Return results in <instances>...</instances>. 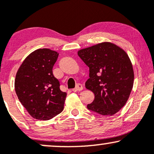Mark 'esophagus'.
I'll use <instances>...</instances> for the list:
<instances>
[{
	"instance_id": "1",
	"label": "esophagus",
	"mask_w": 154,
	"mask_h": 154,
	"mask_svg": "<svg viewBox=\"0 0 154 154\" xmlns=\"http://www.w3.org/2000/svg\"><path fill=\"white\" fill-rule=\"evenodd\" d=\"M83 89V87L82 85L81 84H77V86H76L75 88H74V89H72V91L73 92H77V91H82Z\"/></svg>"
}]
</instances>
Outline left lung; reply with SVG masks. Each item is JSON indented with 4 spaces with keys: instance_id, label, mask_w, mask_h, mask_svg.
Returning a JSON list of instances; mask_svg holds the SVG:
<instances>
[{
    "instance_id": "1",
    "label": "left lung",
    "mask_w": 154,
    "mask_h": 154,
    "mask_svg": "<svg viewBox=\"0 0 154 154\" xmlns=\"http://www.w3.org/2000/svg\"><path fill=\"white\" fill-rule=\"evenodd\" d=\"M77 54L90 69L85 88L95 95L88 109L100 115L115 114L126 104L133 87V67L128 54L116 44L103 42Z\"/></svg>"
}]
</instances>
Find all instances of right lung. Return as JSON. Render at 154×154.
Listing matches in <instances>:
<instances>
[{
    "label": "right lung",
    "mask_w": 154,
    "mask_h": 154,
    "mask_svg": "<svg viewBox=\"0 0 154 154\" xmlns=\"http://www.w3.org/2000/svg\"><path fill=\"white\" fill-rule=\"evenodd\" d=\"M58 56L59 53L51 49H37L26 56L17 72L16 93L34 119H51L63 109L66 93L60 90L53 74Z\"/></svg>",
    "instance_id": "right-lung-1"
}]
</instances>
